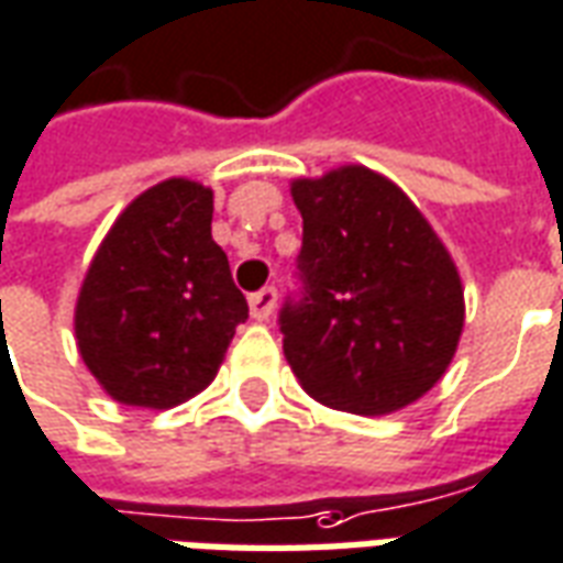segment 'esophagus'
<instances>
[{
    "label": "esophagus",
    "instance_id": "34e87169",
    "mask_svg": "<svg viewBox=\"0 0 563 563\" xmlns=\"http://www.w3.org/2000/svg\"><path fill=\"white\" fill-rule=\"evenodd\" d=\"M275 300H278V294L275 288H261L257 294H251L249 297V309H251V318L254 321H266L275 309Z\"/></svg>",
    "mask_w": 563,
    "mask_h": 563
}]
</instances>
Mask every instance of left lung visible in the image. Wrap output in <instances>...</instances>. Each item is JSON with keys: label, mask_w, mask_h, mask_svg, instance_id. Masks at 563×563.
I'll return each mask as SVG.
<instances>
[{"label": "left lung", "mask_w": 563, "mask_h": 563, "mask_svg": "<svg viewBox=\"0 0 563 563\" xmlns=\"http://www.w3.org/2000/svg\"><path fill=\"white\" fill-rule=\"evenodd\" d=\"M290 194L302 214V290L278 327L302 390L354 416L424 397L464 330L452 254L412 199L366 166L297 178Z\"/></svg>", "instance_id": "left-lung-1"}]
</instances>
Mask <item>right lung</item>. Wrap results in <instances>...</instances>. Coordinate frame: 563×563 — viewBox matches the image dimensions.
Returning <instances> with one entry per match:
<instances>
[{
    "instance_id": "right-lung-1",
    "label": "right lung",
    "mask_w": 563,
    "mask_h": 563,
    "mask_svg": "<svg viewBox=\"0 0 563 563\" xmlns=\"http://www.w3.org/2000/svg\"><path fill=\"white\" fill-rule=\"evenodd\" d=\"M209 187L169 178L135 197L84 275L75 336L126 406L169 409L209 385L249 302L211 239Z\"/></svg>"
}]
</instances>
